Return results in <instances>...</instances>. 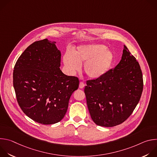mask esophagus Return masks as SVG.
<instances>
[{
	"label": "esophagus",
	"mask_w": 157,
	"mask_h": 157,
	"mask_svg": "<svg viewBox=\"0 0 157 157\" xmlns=\"http://www.w3.org/2000/svg\"><path fill=\"white\" fill-rule=\"evenodd\" d=\"M84 86H85V84H84L83 82H79V88L82 89V88L84 87Z\"/></svg>",
	"instance_id": "1"
}]
</instances>
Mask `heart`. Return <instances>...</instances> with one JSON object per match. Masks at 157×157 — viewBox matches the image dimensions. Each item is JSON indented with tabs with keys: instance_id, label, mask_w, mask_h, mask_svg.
I'll return each mask as SVG.
<instances>
[{
	"instance_id": "b5f03b06",
	"label": "heart",
	"mask_w": 157,
	"mask_h": 157,
	"mask_svg": "<svg viewBox=\"0 0 157 157\" xmlns=\"http://www.w3.org/2000/svg\"><path fill=\"white\" fill-rule=\"evenodd\" d=\"M113 53L101 44H90L78 47L74 56L66 52L64 56V64L73 74L81 70L84 64L83 70L91 79H98L103 76L114 63Z\"/></svg>"
}]
</instances>
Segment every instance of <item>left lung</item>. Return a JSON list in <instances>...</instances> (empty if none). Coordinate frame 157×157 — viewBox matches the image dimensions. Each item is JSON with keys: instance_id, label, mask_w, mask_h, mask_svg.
<instances>
[{"instance_id": "1", "label": "left lung", "mask_w": 157, "mask_h": 157, "mask_svg": "<svg viewBox=\"0 0 157 157\" xmlns=\"http://www.w3.org/2000/svg\"><path fill=\"white\" fill-rule=\"evenodd\" d=\"M143 86L139 63L124 46L122 59L114 69L86 81L84 93L94 122L110 127L125 121L138 104Z\"/></svg>"}]
</instances>
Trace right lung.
<instances>
[{
	"label": "right lung",
	"instance_id": "right-lung-1",
	"mask_svg": "<svg viewBox=\"0 0 157 157\" xmlns=\"http://www.w3.org/2000/svg\"><path fill=\"white\" fill-rule=\"evenodd\" d=\"M61 52L55 41H35L17 59L13 73L17 100L22 111L44 125L62 120L79 79L61 71Z\"/></svg>",
	"mask_w": 157,
	"mask_h": 157
}]
</instances>
